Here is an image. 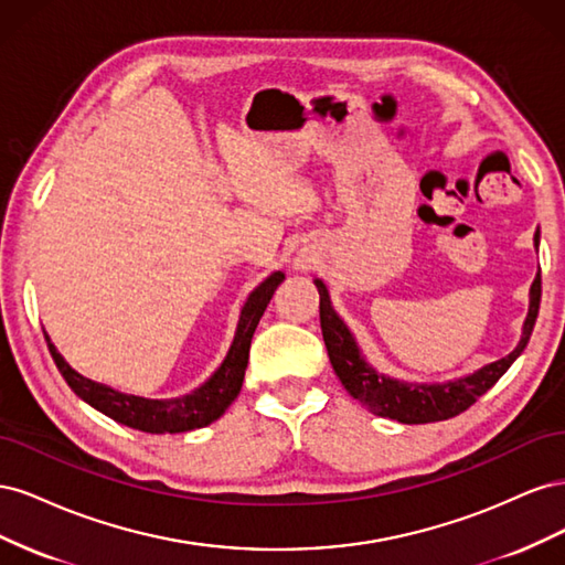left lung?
<instances>
[{"instance_id": "1", "label": "left lung", "mask_w": 565, "mask_h": 565, "mask_svg": "<svg viewBox=\"0 0 565 565\" xmlns=\"http://www.w3.org/2000/svg\"><path fill=\"white\" fill-rule=\"evenodd\" d=\"M540 245V233H535V247ZM320 295V328L324 347H328L330 363L337 372L339 382L351 396L363 403L372 415L396 419L401 424H429V422H443L450 419L459 413H465L483 393L494 386L502 374L511 367V363L523 353L527 347V339L533 334L537 311H540V297H542V280L540 273L530 285V306L527 318L523 322V334L519 347L509 355L500 358L490 365H483L467 377H459L446 384H409L386 377V374L374 370L358 349L355 337L351 330L337 316L332 309V301L328 295V287L322 280H313Z\"/></svg>"}]
</instances>
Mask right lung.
<instances>
[{"label":"right lung","mask_w":565,"mask_h":565,"mask_svg":"<svg viewBox=\"0 0 565 565\" xmlns=\"http://www.w3.org/2000/svg\"><path fill=\"white\" fill-rule=\"evenodd\" d=\"M282 280H285V273L276 270L254 289L243 306L241 320H237L235 339L224 358V363H221V367L200 388L181 398H169V401L141 398V396H131V393L115 391L106 384L82 377L79 372H75L65 363V358L56 351L54 344H51L49 337H46V344L67 386H71L82 401H87L106 417L129 426V429H139L146 434H183V431L202 429V426H207L224 415L228 405L237 398V393H241L254 330L256 324H259L273 292H276Z\"/></svg>","instance_id":"right-lung-1"}]
</instances>
